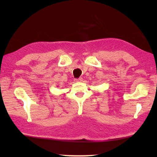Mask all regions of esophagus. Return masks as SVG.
Wrapping results in <instances>:
<instances>
[{
  "label": "esophagus",
  "mask_w": 157,
  "mask_h": 157,
  "mask_svg": "<svg viewBox=\"0 0 157 157\" xmlns=\"http://www.w3.org/2000/svg\"><path fill=\"white\" fill-rule=\"evenodd\" d=\"M82 78H76L75 79V82H82Z\"/></svg>",
  "instance_id": "1"
}]
</instances>
